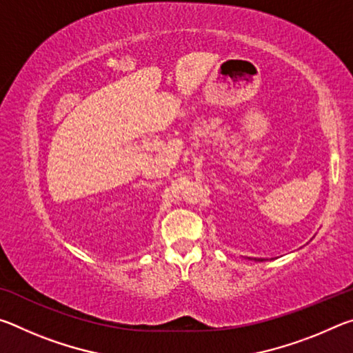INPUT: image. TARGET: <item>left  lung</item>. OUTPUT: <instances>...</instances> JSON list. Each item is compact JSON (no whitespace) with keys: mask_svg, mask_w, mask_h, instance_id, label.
I'll list each match as a JSON object with an SVG mask.
<instances>
[{"mask_svg":"<svg viewBox=\"0 0 353 353\" xmlns=\"http://www.w3.org/2000/svg\"><path fill=\"white\" fill-rule=\"evenodd\" d=\"M249 260H255V261H265V259H250V256H249Z\"/></svg>","mask_w":353,"mask_h":353,"instance_id":"obj_1","label":"left lung"}]
</instances>
